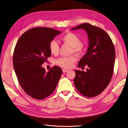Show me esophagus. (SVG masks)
Listing matches in <instances>:
<instances>
[{"label":"esophagus","instance_id":"1","mask_svg":"<svg viewBox=\"0 0 128 128\" xmlns=\"http://www.w3.org/2000/svg\"><path fill=\"white\" fill-rule=\"evenodd\" d=\"M62 72H63V73H66V72L68 71V69H62Z\"/></svg>","mask_w":128,"mask_h":128}]
</instances>
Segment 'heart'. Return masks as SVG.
<instances>
[{
  "mask_svg": "<svg viewBox=\"0 0 128 128\" xmlns=\"http://www.w3.org/2000/svg\"><path fill=\"white\" fill-rule=\"evenodd\" d=\"M62 40L72 48V52L76 55H80L84 52V47L82 44V40L78 35L72 32H68L61 37ZM49 50L52 54H58L59 50V45L55 40L50 41L48 45ZM76 58L72 55L68 57H60L55 60V63L58 66L64 68H70L76 62Z\"/></svg>",
  "mask_w": 128,
  "mask_h": 128,
  "instance_id": "b5f03b06",
  "label": "heart"
}]
</instances>
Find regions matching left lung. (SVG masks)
<instances>
[{
    "label": "left lung",
    "mask_w": 128,
    "mask_h": 128,
    "mask_svg": "<svg viewBox=\"0 0 128 128\" xmlns=\"http://www.w3.org/2000/svg\"><path fill=\"white\" fill-rule=\"evenodd\" d=\"M84 29L88 34L87 52L78 62L79 68L87 66V71L75 70L74 83L78 91L87 97L96 96L108 87L112 78L115 59L114 46L104 30L88 23L72 30Z\"/></svg>",
    "instance_id": "obj_1"
}]
</instances>
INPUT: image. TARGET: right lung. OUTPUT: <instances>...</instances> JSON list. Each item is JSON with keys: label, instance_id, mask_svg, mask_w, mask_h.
I'll return each mask as SVG.
<instances>
[{"label": "right lung", "instance_id": "1", "mask_svg": "<svg viewBox=\"0 0 128 128\" xmlns=\"http://www.w3.org/2000/svg\"><path fill=\"white\" fill-rule=\"evenodd\" d=\"M62 33L53 28L36 27L20 37L13 53V64L18 82L32 98L42 100L52 94L62 74V69L54 66L46 72L42 65L51 56L49 42Z\"/></svg>", "mask_w": 128, "mask_h": 128}]
</instances>
